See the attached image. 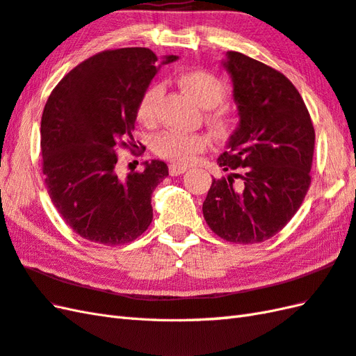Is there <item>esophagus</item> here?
Here are the masks:
<instances>
[{
	"instance_id": "34e87169",
	"label": "esophagus",
	"mask_w": 356,
	"mask_h": 356,
	"mask_svg": "<svg viewBox=\"0 0 356 356\" xmlns=\"http://www.w3.org/2000/svg\"><path fill=\"white\" fill-rule=\"evenodd\" d=\"M188 170L186 165H181V163H171L170 165V175L175 177V176H180L184 175V172Z\"/></svg>"
}]
</instances>
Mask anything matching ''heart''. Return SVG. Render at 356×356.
I'll list each match as a JSON object with an SVG mask.
<instances>
[{
  "label": "heart",
  "instance_id": "b5f03b06",
  "mask_svg": "<svg viewBox=\"0 0 356 356\" xmlns=\"http://www.w3.org/2000/svg\"><path fill=\"white\" fill-rule=\"evenodd\" d=\"M180 86L191 95L197 104L203 109H212L225 102L227 89L222 80L208 71H189L181 74L179 79ZM163 89L161 85H152L140 97L138 106V120L144 124H153L158 117V104ZM209 122L217 134H227L232 121L226 112L217 111L209 115ZM209 144V139L200 134H180V131H167L158 136L154 143V152L161 158L175 163H191L195 154L203 152Z\"/></svg>",
  "mask_w": 356,
  "mask_h": 356
}]
</instances>
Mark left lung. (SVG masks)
<instances>
[{
	"label": "left lung",
	"mask_w": 356,
	"mask_h": 356,
	"mask_svg": "<svg viewBox=\"0 0 356 356\" xmlns=\"http://www.w3.org/2000/svg\"><path fill=\"white\" fill-rule=\"evenodd\" d=\"M221 65L232 79L239 121L217 159L230 175L213 179L203 217L226 241L262 243L284 229L307 195L316 134L284 74L238 51H227ZM234 178L242 179L238 187Z\"/></svg>",
	"instance_id": "left-lung-1"
}]
</instances>
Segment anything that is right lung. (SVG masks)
Segmentation results:
<instances>
[{
  "mask_svg": "<svg viewBox=\"0 0 356 356\" xmlns=\"http://www.w3.org/2000/svg\"><path fill=\"white\" fill-rule=\"evenodd\" d=\"M165 56L161 65L176 62ZM148 48H120L81 62L49 95L40 121V148L49 198L74 232L118 245L143 235L153 220L152 194L168 176L167 163L117 172L118 147L134 139L140 97L161 65Z\"/></svg>",
  "mask_w": 356,
  "mask_h": 356,
  "instance_id": "1",
  "label": "right lung"
}]
</instances>
